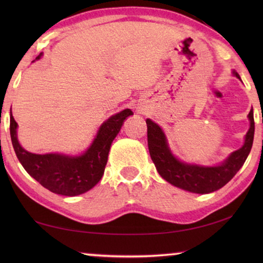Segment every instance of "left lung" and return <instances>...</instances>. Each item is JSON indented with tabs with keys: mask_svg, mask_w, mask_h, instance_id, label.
<instances>
[{
	"mask_svg": "<svg viewBox=\"0 0 263 263\" xmlns=\"http://www.w3.org/2000/svg\"><path fill=\"white\" fill-rule=\"evenodd\" d=\"M233 74L240 79L237 72H233ZM248 119L251 122V126L245 137L242 147L235 151L218 166L208 167L185 163L176 159L168 147L162 128L147 118L146 124H147L148 149L158 173L171 184L190 193L209 194L220 189L233 179V176L246 161L252 149L253 139H254L253 110L249 111Z\"/></svg>",
	"mask_w": 263,
	"mask_h": 263,
	"instance_id": "obj_1",
	"label": "left lung"
}]
</instances>
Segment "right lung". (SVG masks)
Instances as JSON below:
<instances>
[{
    "label": "right lung",
    "instance_id": "1",
    "mask_svg": "<svg viewBox=\"0 0 263 263\" xmlns=\"http://www.w3.org/2000/svg\"><path fill=\"white\" fill-rule=\"evenodd\" d=\"M42 57L38 55L35 59ZM130 109L116 114L100 126L86 152L77 157L64 154H34L25 151L17 139V123L10 112V137L15 153L30 176L44 188L64 196H78L90 190L103 176L109 151Z\"/></svg>",
    "mask_w": 263,
    "mask_h": 263
}]
</instances>
